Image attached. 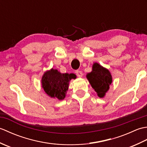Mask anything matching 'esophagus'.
<instances>
[{
	"instance_id": "obj_1",
	"label": "esophagus",
	"mask_w": 147,
	"mask_h": 147,
	"mask_svg": "<svg viewBox=\"0 0 147 147\" xmlns=\"http://www.w3.org/2000/svg\"><path fill=\"white\" fill-rule=\"evenodd\" d=\"M75 73H76V75H77L78 77H79V78L82 77V76H83L82 71H79V70H77V71H76Z\"/></svg>"
}]
</instances>
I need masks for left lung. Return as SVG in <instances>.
Returning <instances> with one entry per match:
<instances>
[{"mask_svg":"<svg viewBox=\"0 0 147 147\" xmlns=\"http://www.w3.org/2000/svg\"><path fill=\"white\" fill-rule=\"evenodd\" d=\"M86 76L99 97H104L112 82L111 73L108 69L94 62L92 65V71L87 73Z\"/></svg>","mask_w":147,"mask_h":147,"instance_id":"8db88e82","label":"left lung"}]
</instances>
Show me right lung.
I'll list each match as a JSON object with an SVG mask.
<instances>
[{
	"label": "right lung",
	"mask_w": 147,
	"mask_h": 147,
	"mask_svg": "<svg viewBox=\"0 0 147 147\" xmlns=\"http://www.w3.org/2000/svg\"><path fill=\"white\" fill-rule=\"evenodd\" d=\"M76 78V74L73 73H61L58 70L52 68L43 74L42 87L50 97L62 100L66 95L70 81Z\"/></svg>",
	"instance_id": "obj_1"
}]
</instances>
